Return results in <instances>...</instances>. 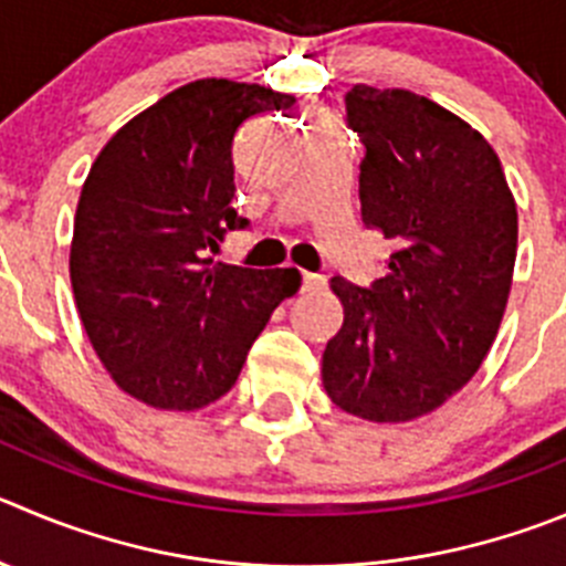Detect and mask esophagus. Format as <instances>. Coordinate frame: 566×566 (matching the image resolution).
<instances>
[{
    "instance_id": "1",
    "label": "esophagus",
    "mask_w": 566,
    "mask_h": 566,
    "mask_svg": "<svg viewBox=\"0 0 566 566\" xmlns=\"http://www.w3.org/2000/svg\"><path fill=\"white\" fill-rule=\"evenodd\" d=\"M324 276H315V273H301V293H315V290L324 287Z\"/></svg>"
}]
</instances>
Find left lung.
I'll list each match as a JSON object with an SVG mask.
<instances>
[{"label":"left lung","instance_id":"8db88e82","mask_svg":"<svg viewBox=\"0 0 566 566\" xmlns=\"http://www.w3.org/2000/svg\"><path fill=\"white\" fill-rule=\"evenodd\" d=\"M360 136V214L390 242L388 273L332 279L343 326L321 377L357 419L399 424L441 408L497 337L516 259V203L494 147L408 88L346 94Z\"/></svg>","mask_w":566,"mask_h":566}]
</instances>
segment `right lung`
Masks as SVG:
<instances>
[{
    "instance_id": "obj_1",
    "label": "right lung",
    "mask_w": 566,
    "mask_h": 566,
    "mask_svg": "<svg viewBox=\"0 0 566 566\" xmlns=\"http://www.w3.org/2000/svg\"><path fill=\"white\" fill-rule=\"evenodd\" d=\"M295 99L223 77L187 83L116 130L77 200L69 276L83 329L119 388L158 410L229 394L295 268L211 265L229 231L237 134Z\"/></svg>"
}]
</instances>
